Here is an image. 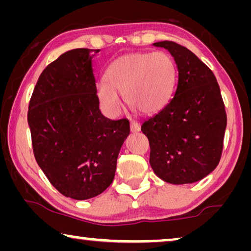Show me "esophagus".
Wrapping results in <instances>:
<instances>
[{
  "mask_svg": "<svg viewBox=\"0 0 251 251\" xmlns=\"http://www.w3.org/2000/svg\"><path fill=\"white\" fill-rule=\"evenodd\" d=\"M130 130L133 131V133H136V131L141 130V125H139V123L131 121L130 122Z\"/></svg>",
  "mask_w": 251,
  "mask_h": 251,
  "instance_id": "esophagus-1",
  "label": "esophagus"
}]
</instances>
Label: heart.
Instances as JSON below:
<instances>
[{
    "instance_id": "b5f03b06",
    "label": "heart",
    "mask_w": 251,
    "mask_h": 251,
    "mask_svg": "<svg viewBox=\"0 0 251 251\" xmlns=\"http://www.w3.org/2000/svg\"><path fill=\"white\" fill-rule=\"evenodd\" d=\"M105 82L96 84V94L108 116L121 110L123 94L126 104L142 114L159 112L172 100L176 87L177 67L165 52L124 55L108 66Z\"/></svg>"
}]
</instances>
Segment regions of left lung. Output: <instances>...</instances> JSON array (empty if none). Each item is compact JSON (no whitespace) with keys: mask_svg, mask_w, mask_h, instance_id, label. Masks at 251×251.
<instances>
[{"mask_svg":"<svg viewBox=\"0 0 251 251\" xmlns=\"http://www.w3.org/2000/svg\"><path fill=\"white\" fill-rule=\"evenodd\" d=\"M169 50L177 65L174 96L143 123L150 163L160 179L190 184L202 179L222 158L227 114L212 71L192 50L172 41L154 43Z\"/></svg>","mask_w":251,"mask_h":251,"instance_id":"8db88e82","label":"left lung"}]
</instances>
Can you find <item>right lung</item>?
Returning <instances> with one entry per match:
<instances>
[{"instance_id": "obj_1", "label": "right lung", "mask_w": 251, "mask_h": 251, "mask_svg": "<svg viewBox=\"0 0 251 251\" xmlns=\"http://www.w3.org/2000/svg\"><path fill=\"white\" fill-rule=\"evenodd\" d=\"M100 50L75 49L42 72L28 104L34 157L63 196L85 201L112 184L125 118L112 121L100 110L93 57Z\"/></svg>"}]
</instances>
